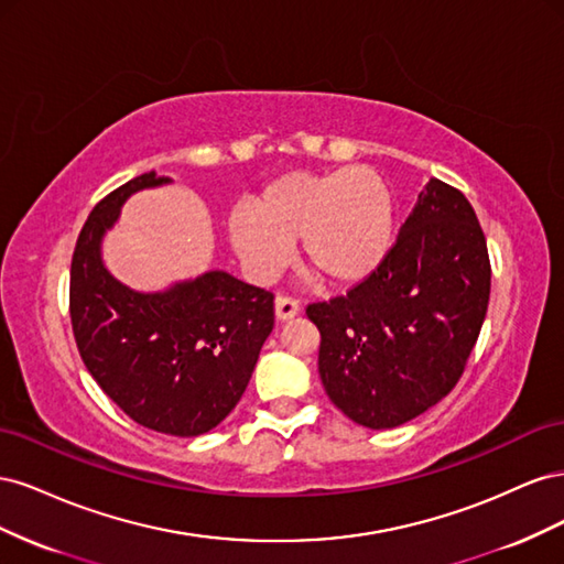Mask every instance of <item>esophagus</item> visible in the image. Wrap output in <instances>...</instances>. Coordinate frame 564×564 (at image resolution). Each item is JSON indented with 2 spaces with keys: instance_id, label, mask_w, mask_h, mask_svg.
<instances>
[{
  "instance_id": "obj_1",
  "label": "esophagus",
  "mask_w": 564,
  "mask_h": 564,
  "mask_svg": "<svg viewBox=\"0 0 564 564\" xmlns=\"http://www.w3.org/2000/svg\"><path fill=\"white\" fill-rule=\"evenodd\" d=\"M299 311H301V305H299L296 299H289V296H278L275 299V317L280 322L292 319L294 315H299Z\"/></svg>"
}]
</instances>
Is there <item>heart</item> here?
Segmentation results:
<instances>
[{"instance_id":"1","label":"heart","mask_w":564,"mask_h":564,"mask_svg":"<svg viewBox=\"0 0 564 564\" xmlns=\"http://www.w3.org/2000/svg\"><path fill=\"white\" fill-rule=\"evenodd\" d=\"M230 245L251 275L272 280L299 242L303 265L327 284L367 280L395 240V199L369 166L292 172L268 183L251 209L228 216Z\"/></svg>"}]
</instances>
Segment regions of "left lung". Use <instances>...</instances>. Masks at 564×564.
Segmentation results:
<instances>
[{"label": "left lung", "mask_w": 564, "mask_h": 564, "mask_svg": "<svg viewBox=\"0 0 564 564\" xmlns=\"http://www.w3.org/2000/svg\"><path fill=\"white\" fill-rule=\"evenodd\" d=\"M491 270L470 202L431 178L395 247L348 296L308 305L329 400L371 431L395 429L456 386L487 315Z\"/></svg>", "instance_id": "8db88e82"}]
</instances>
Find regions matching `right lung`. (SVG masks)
I'll return each mask as SVG.
<instances>
[{
	"instance_id": "1",
	"label": "right lung",
	"mask_w": 564,
	"mask_h": 564,
	"mask_svg": "<svg viewBox=\"0 0 564 564\" xmlns=\"http://www.w3.org/2000/svg\"><path fill=\"white\" fill-rule=\"evenodd\" d=\"M174 183L148 172L100 199L70 268V317L84 365L106 395L150 431L195 437L224 421L275 324L272 294L207 270L162 292H135L104 261L124 202Z\"/></svg>"
}]
</instances>
